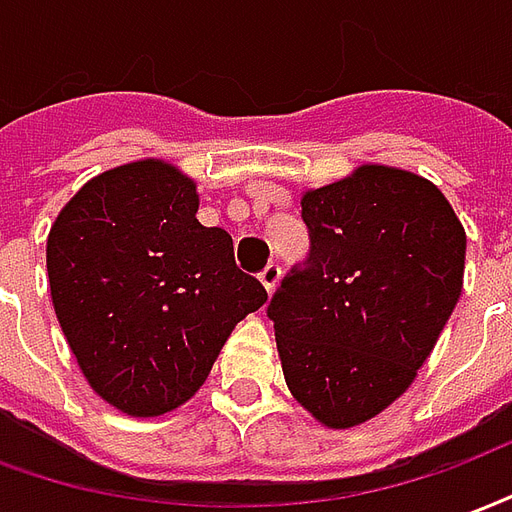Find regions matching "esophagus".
<instances>
[{"instance_id": "34e87169", "label": "esophagus", "mask_w": 512, "mask_h": 512, "mask_svg": "<svg viewBox=\"0 0 512 512\" xmlns=\"http://www.w3.org/2000/svg\"><path fill=\"white\" fill-rule=\"evenodd\" d=\"M279 276H282V268L276 266V263H268V266L263 268V274H260V285L266 287L268 293H274L276 285H279Z\"/></svg>"}]
</instances>
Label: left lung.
Returning <instances> with one entry per match:
<instances>
[{
  "instance_id": "left-lung-1",
  "label": "left lung",
  "mask_w": 512,
  "mask_h": 512,
  "mask_svg": "<svg viewBox=\"0 0 512 512\" xmlns=\"http://www.w3.org/2000/svg\"><path fill=\"white\" fill-rule=\"evenodd\" d=\"M312 255L268 306L293 399L325 429L361 426L410 388L456 309L467 233L412 170L363 162L306 189Z\"/></svg>"
}]
</instances>
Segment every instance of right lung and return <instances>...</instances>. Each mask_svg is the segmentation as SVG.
Segmentation results:
<instances>
[{
	"label": "right lung",
	"instance_id": "add662e5",
	"mask_svg": "<svg viewBox=\"0 0 512 512\" xmlns=\"http://www.w3.org/2000/svg\"><path fill=\"white\" fill-rule=\"evenodd\" d=\"M198 184L165 160L86 181L45 244L56 320L102 401L157 418L189 401L268 293L238 271L233 238L198 222Z\"/></svg>",
	"mask_w": 512,
	"mask_h": 512
}]
</instances>
